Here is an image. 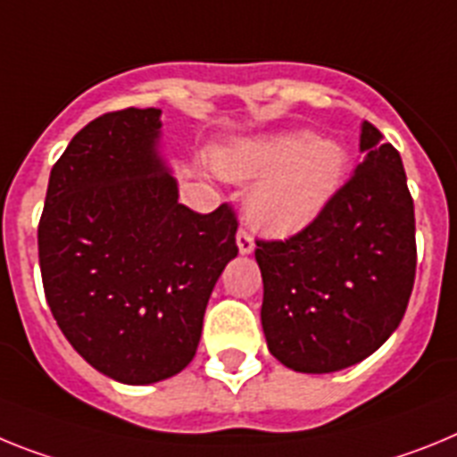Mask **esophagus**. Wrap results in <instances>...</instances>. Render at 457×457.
Listing matches in <instances>:
<instances>
[{"instance_id":"1","label":"esophagus","mask_w":457,"mask_h":457,"mask_svg":"<svg viewBox=\"0 0 457 457\" xmlns=\"http://www.w3.org/2000/svg\"><path fill=\"white\" fill-rule=\"evenodd\" d=\"M237 245H239L241 255H248V253H253V248H255V241H253V237L248 229L241 228L239 232H237Z\"/></svg>"}]
</instances>
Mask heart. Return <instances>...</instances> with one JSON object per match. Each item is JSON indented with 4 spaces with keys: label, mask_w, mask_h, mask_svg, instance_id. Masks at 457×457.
<instances>
[{
    "label": "heart",
    "mask_w": 457,
    "mask_h": 457,
    "mask_svg": "<svg viewBox=\"0 0 457 457\" xmlns=\"http://www.w3.org/2000/svg\"><path fill=\"white\" fill-rule=\"evenodd\" d=\"M213 165L234 181H257L248 193V218L257 228L289 234L315 220L343 184V146L311 130H285L234 142L213 154Z\"/></svg>",
    "instance_id": "obj_1"
}]
</instances>
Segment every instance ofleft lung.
Wrapping results in <instances>:
<instances>
[{
	"instance_id": "obj_1",
	"label": "left lung",
	"mask_w": 457,
	"mask_h": 457,
	"mask_svg": "<svg viewBox=\"0 0 457 457\" xmlns=\"http://www.w3.org/2000/svg\"><path fill=\"white\" fill-rule=\"evenodd\" d=\"M363 161L322 213L285 241H257L269 352L296 372L368 359L398 328L416 273L414 200L403 161L363 121Z\"/></svg>"
}]
</instances>
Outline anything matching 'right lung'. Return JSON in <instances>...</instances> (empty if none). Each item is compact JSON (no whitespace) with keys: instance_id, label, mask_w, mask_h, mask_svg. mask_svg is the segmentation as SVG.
I'll return each mask as SVG.
<instances>
[{"instance_id":"obj_1","label":"right lung","mask_w":457,"mask_h":457,"mask_svg":"<svg viewBox=\"0 0 457 457\" xmlns=\"http://www.w3.org/2000/svg\"><path fill=\"white\" fill-rule=\"evenodd\" d=\"M161 110L94 119L54 162L38 223L46 299L89 366L154 384L195 356L206 303L237 257V213H195L158 152Z\"/></svg>"}]
</instances>
